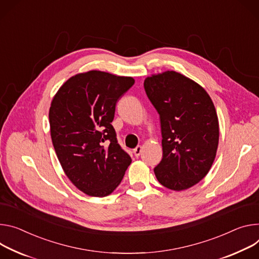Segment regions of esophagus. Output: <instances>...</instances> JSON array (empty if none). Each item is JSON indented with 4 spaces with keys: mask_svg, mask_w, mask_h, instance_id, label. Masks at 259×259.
<instances>
[{
    "mask_svg": "<svg viewBox=\"0 0 259 259\" xmlns=\"http://www.w3.org/2000/svg\"><path fill=\"white\" fill-rule=\"evenodd\" d=\"M142 151H143V148L140 147V146H138V147H136V148L133 150V153H134V155H135L136 157H138L140 154H142Z\"/></svg>",
    "mask_w": 259,
    "mask_h": 259,
    "instance_id": "esophagus-1",
    "label": "esophagus"
}]
</instances>
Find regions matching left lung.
Returning <instances> with one entry per match:
<instances>
[{"mask_svg":"<svg viewBox=\"0 0 259 259\" xmlns=\"http://www.w3.org/2000/svg\"><path fill=\"white\" fill-rule=\"evenodd\" d=\"M144 87L160 115L163 156L154 168L156 178L170 190L188 189L206 176L216 157L214 103L202 87L175 71L152 75Z\"/></svg>","mask_w":259,"mask_h":259,"instance_id":"8db88e82","label":"left lung"}]
</instances>
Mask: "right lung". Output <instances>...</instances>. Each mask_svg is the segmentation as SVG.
<instances>
[{"instance_id": "add662e5", "label": "right lung", "mask_w": 259, "mask_h": 259, "mask_svg": "<svg viewBox=\"0 0 259 259\" xmlns=\"http://www.w3.org/2000/svg\"><path fill=\"white\" fill-rule=\"evenodd\" d=\"M133 84L132 77L92 70L69 78L53 99L50 125L58 159L68 179L90 196L110 194L131 163L111 122L117 100Z\"/></svg>"}]
</instances>
